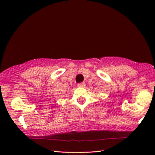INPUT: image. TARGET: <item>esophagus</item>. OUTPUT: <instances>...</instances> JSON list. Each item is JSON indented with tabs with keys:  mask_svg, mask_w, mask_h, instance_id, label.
Returning a JSON list of instances; mask_svg holds the SVG:
<instances>
[{
	"mask_svg": "<svg viewBox=\"0 0 155 155\" xmlns=\"http://www.w3.org/2000/svg\"><path fill=\"white\" fill-rule=\"evenodd\" d=\"M78 86L79 87H85V83H84V82L80 83H78Z\"/></svg>",
	"mask_w": 155,
	"mask_h": 155,
	"instance_id": "34e87169",
	"label": "esophagus"
}]
</instances>
